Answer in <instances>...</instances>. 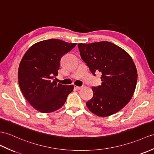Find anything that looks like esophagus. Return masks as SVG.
Returning a JSON list of instances; mask_svg holds the SVG:
<instances>
[{
    "label": "esophagus",
    "instance_id": "esophagus-1",
    "mask_svg": "<svg viewBox=\"0 0 154 154\" xmlns=\"http://www.w3.org/2000/svg\"><path fill=\"white\" fill-rule=\"evenodd\" d=\"M75 88L77 90H80V89H81L82 88H83V87H79V86L75 85Z\"/></svg>",
    "mask_w": 154,
    "mask_h": 154
}]
</instances>
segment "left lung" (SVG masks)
<instances>
[{
    "instance_id": "1",
    "label": "left lung",
    "mask_w": 154,
    "mask_h": 154,
    "mask_svg": "<svg viewBox=\"0 0 154 154\" xmlns=\"http://www.w3.org/2000/svg\"><path fill=\"white\" fill-rule=\"evenodd\" d=\"M78 47L92 73H102V85L92 88L93 96L87 102V108L100 117L118 112L129 102L137 86V69L133 59L123 48L108 41L79 43Z\"/></svg>"
}]
</instances>
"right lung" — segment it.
<instances>
[{
    "mask_svg": "<svg viewBox=\"0 0 154 154\" xmlns=\"http://www.w3.org/2000/svg\"><path fill=\"white\" fill-rule=\"evenodd\" d=\"M76 43L59 39H48L32 45L25 53L18 68L20 88L28 102L42 113H51L61 108L73 85L57 83L62 57Z\"/></svg>",
    "mask_w": 154,
    "mask_h": 154,
    "instance_id": "right-lung-1",
    "label": "right lung"
}]
</instances>
